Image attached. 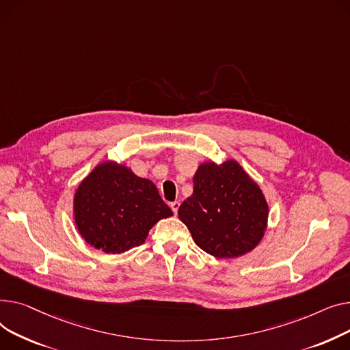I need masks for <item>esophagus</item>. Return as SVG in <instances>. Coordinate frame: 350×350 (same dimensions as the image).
<instances>
[{
	"mask_svg": "<svg viewBox=\"0 0 350 350\" xmlns=\"http://www.w3.org/2000/svg\"><path fill=\"white\" fill-rule=\"evenodd\" d=\"M179 202H171V204H170V206H171V209H172V212H174V215H176L178 213V209H179Z\"/></svg>",
	"mask_w": 350,
	"mask_h": 350,
	"instance_id": "obj_1",
	"label": "esophagus"
}]
</instances>
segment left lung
<instances>
[{"mask_svg": "<svg viewBox=\"0 0 350 350\" xmlns=\"http://www.w3.org/2000/svg\"><path fill=\"white\" fill-rule=\"evenodd\" d=\"M178 216L199 247L217 258H236L254 250L269 221V203L236 159L202 162L193 175V193Z\"/></svg>", "mask_w": 350, "mask_h": 350, "instance_id": "obj_1", "label": "left lung"}]
</instances>
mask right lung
Listing matches in <instances>:
<instances>
[{
    "label": "right lung",
    "mask_w": 350,
    "mask_h": 350,
    "mask_svg": "<svg viewBox=\"0 0 350 350\" xmlns=\"http://www.w3.org/2000/svg\"><path fill=\"white\" fill-rule=\"evenodd\" d=\"M172 215L150 179L116 161L96 165L73 198L77 232L92 247L107 254L137 247L157 221Z\"/></svg>",
    "instance_id": "obj_1"
}]
</instances>
